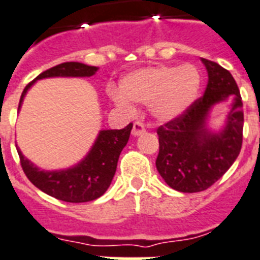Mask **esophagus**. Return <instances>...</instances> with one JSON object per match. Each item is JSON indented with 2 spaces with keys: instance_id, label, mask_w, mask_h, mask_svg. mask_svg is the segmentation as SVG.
<instances>
[{
  "instance_id": "1",
  "label": "esophagus",
  "mask_w": 260,
  "mask_h": 260,
  "mask_svg": "<svg viewBox=\"0 0 260 260\" xmlns=\"http://www.w3.org/2000/svg\"><path fill=\"white\" fill-rule=\"evenodd\" d=\"M144 132H145L144 124L140 123V121H135L134 128H132V135H134V136H140V135L144 134Z\"/></svg>"
}]
</instances>
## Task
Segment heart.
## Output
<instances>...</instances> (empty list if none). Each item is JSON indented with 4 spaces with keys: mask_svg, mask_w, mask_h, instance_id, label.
Returning a JSON list of instances; mask_svg holds the SVG:
<instances>
[{
    "mask_svg": "<svg viewBox=\"0 0 260 260\" xmlns=\"http://www.w3.org/2000/svg\"><path fill=\"white\" fill-rule=\"evenodd\" d=\"M200 76L193 65L155 67L136 71L120 81V93L113 101L124 111H132L129 101L149 103V111L160 121H170L184 115L196 100Z\"/></svg>",
    "mask_w": 260,
    "mask_h": 260,
    "instance_id": "obj_1",
    "label": "heart"
}]
</instances>
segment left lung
Segmentation results:
<instances>
[{
    "mask_svg": "<svg viewBox=\"0 0 260 260\" xmlns=\"http://www.w3.org/2000/svg\"><path fill=\"white\" fill-rule=\"evenodd\" d=\"M208 84L202 97L184 115L160 125L156 168L171 188L200 192L210 188L227 172L239 155L243 141V103L233 75L214 61L202 58ZM233 100L225 128L211 133L206 128L210 108L221 101Z\"/></svg>",
    "mask_w": 260,
    "mask_h": 260,
    "instance_id": "obj_1",
    "label": "left lung"
}]
</instances>
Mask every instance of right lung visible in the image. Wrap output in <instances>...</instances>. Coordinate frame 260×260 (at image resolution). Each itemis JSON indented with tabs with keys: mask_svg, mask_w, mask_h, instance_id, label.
I'll use <instances>...</instances> for the list:
<instances>
[{
	"mask_svg": "<svg viewBox=\"0 0 260 260\" xmlns=\"http://www.w3.org/2000/svg\"><path fill=\"white\" fill-rule=\"evenodd\" d=\"M97 69H99L97 67H89L72 61V62H62L42 72L41 75L37 76L33 81L25 86L24 92L21 94L18 109L21 108L27 89L37 80L48 79V77H90L96 73ZM132 125L134 124L129 123L123 129L100 131L88 155L79 164L68 170H40L39 167L29 161L22 155V152L17 148L21 167L26 178L37 188L48 195L68 203L90 202L104 195V192L111 185L117 168L120 153L129 140Z\"/></svg>",
	"mask_w": 260,
	"mask_h": 260,
	"instance_id": "1",
	"label": "right lung"
}]
</instances>
